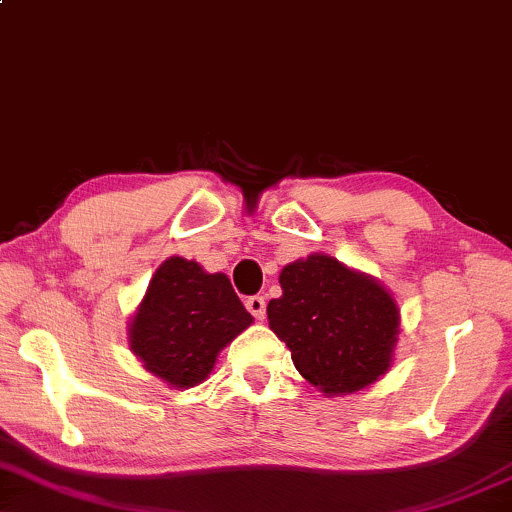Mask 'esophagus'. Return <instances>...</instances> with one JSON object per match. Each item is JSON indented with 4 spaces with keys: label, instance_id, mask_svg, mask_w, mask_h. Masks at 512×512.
<instances>
[{
    "label": "esophagus",
    "instance_id": "esophagus-1",
    "mask_svg": "<svg viewBox=\"0 0 512 512\" xmlns=\"http://www.w3.org/2000/svg\"><path fill=\"white\" fill-rule=\"evenodd\" d=\"M245 307H248V312L255 319H264V315H267V303H264L262 295H250V298L245 300Z\"/></svg>",
    "mask_w": 512,
    "mask_h": 512
}]
</instances>
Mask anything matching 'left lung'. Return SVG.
<instances>
[{"label":"left lung","instance_id":"left-lung-1","mask_svg":"<svg viewBox=\"0 0 512 512\" xmlns=\"http://www.w3.org/2000/svg\"><path fill=\"white\" fill-rule=\"evenodd\" d=\"M279 283L283 295L267 305L269 326L310 384L346 396L389 369L398 307L381 283L326 255L288 264Z\"/></svg>","mask_w":512,"mask_h":512}]
</instances>
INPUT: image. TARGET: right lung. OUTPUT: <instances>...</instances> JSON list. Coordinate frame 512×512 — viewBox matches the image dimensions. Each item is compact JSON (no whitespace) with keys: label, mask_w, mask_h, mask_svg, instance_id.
I'll return each instance as SVG.
<instances>
[{"label":"right lung","mask_w":512,"mask_h":512,"mask_svg":"<svg viewBox=\"0 0 512 512\" xmlns=\"http://www.w3.org/2000/svg\"><path fill=\"white\" fill-rule=\"evenodd\" d=\"M252 324L224 274L169 257L152 274L131 322V348L145 369L176 389L200 384L219 350Z\"/></svg>","instance_id":"1"}]
</instances>
